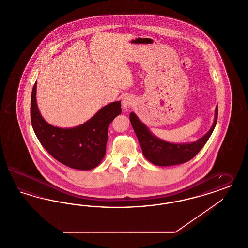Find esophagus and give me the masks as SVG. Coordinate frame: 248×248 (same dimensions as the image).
<instances>
[{"mask_svg": "<svg viewBox=\"0 0 248 248\" xmlns=\"http://www.w3.org/2000/svg\"><path fill=\"white\" fill-rule=\"evenodd\" d=\"M132 104H133V99L130 96H127V97L123 98V100H122L123 109L124 110H128V108H130Z\"/></svg>", "mask_w": 248, "mask_h": 248, "instance_id": "1", "label": "esophagus"}]
</instances>
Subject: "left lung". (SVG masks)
Returning <instances> with one entry per match:
<instances>
[{
	"label": "left lung",
	"mask_w": 248,
	"mask_h": 248,
	"mask_svg": "<svg viewBox=\"0 0 248 248\" xmlns=\"http://www.w3.org/2000/svg\"><path fill=\"white\" fill-rule=\"evenodd\" d=\"M218 119V106L215 109V119L209 132L197 141L185 144H175L166 142L154 136L146 126L139 120L134 113L129 114V120L137 135L141 147L142 154L147 160L154 165L168 166L184 164L191 160L201 151L208 141L211 133L216 126Z\"/></svg>",
	"instance_id": "obj_1"
}]
</instances>
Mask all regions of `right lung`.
Here are the masks:
<instances>
[{
  "instance_id": "add662e5",
  "label": "right lung",
  "mask_w": 248,
  "mask_h": 248,
  "mask_svg": "<svg viewBox=\"0 0 248 248\" xmlns=\"http://www.w3.org/2000/svg\"><path fill=\"white\" fill-rule=\"evenodd\" d=\"M37 82L31 94L30 116L33 129L41 145L57 161L74 169L91 170L106 155L108 127L121 113L120 101L102 108L92 119L72 128L53 127L41 117L36 101Z\"/></svg>"
}]
</instances>
